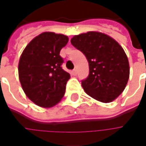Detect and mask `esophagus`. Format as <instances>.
<instances>
[{
    "label": "esophagus",
    "instance_id": "esophagus-1",
    "mask_svg": "<svg viewBox=\"0 0 146 146\" xmlns=\"http://www.w3.org/2000/svg\"><path fill=\"white\" fill-rule=\"evenodd\" d=\"M71 74H72V76H76L77 75V70L75 69V70H73L71 71Z\"/></svg>",
    "mask_w": 146,
    "mask_h": 146
}]
</instances>
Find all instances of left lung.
I'll return each mask as SVG.
<instances>
[{
  "label": "left lung",
  "instance_id": "1",
  "mask_svg": "<svg viewBox=\"0 0 146 146\" xmlns=\"http://www.w3.org/2000/svg\"><path fill=\"white\" fill-rule=\"evenodd\" d=\"M70 43L88 62L89 74L81 83L85 93L104 103L118 98L126 87L130 70L128 59L120 44L98 31L75 36Z\"/></svg>",
  "mask_w": 146,
  "mask_h": 146
}]
</instances>
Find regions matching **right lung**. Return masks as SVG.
I'll return each instance as SVG.
<instances>
[{
    "instance_id": "obj_1",
    "label": "right lung",
    "mask_w": 146,
    "mask_h": 146,
    "mask_svg": "<svg viewBox=\"0 0 146 146\" xmlns=\"http://www.w3.org/2000/svg\"><path fill=\"white\" fill-rule=\"evenodd\" d=\"M68 37L43 32L29 43L19 62V76L27 97L41 107H52L64 96L70 74L62 68L59 55Z\"/></svg>"
}]
</instances>
